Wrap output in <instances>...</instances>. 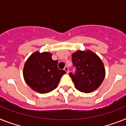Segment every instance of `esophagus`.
I'll return each instance as SVG.
<instances>
[{"label":"esophagus","instance_id":"34e87169","mask_svg":"<svg viewBox=\"0 0 126 126\" xmlns=\"http://www.w3.org/2000/svg\"><path fill=\"white\" fill-rule=\"evenodd\" d=\"M64 71H65V72L67 73H69V69H68V67H67V66H65V67H64Z\"/></svg>","mask_w":126,"mask_h":126}]
</instances>
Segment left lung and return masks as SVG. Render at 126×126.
Segmentation results:
<instances>
[{
	"label": "left lung",
	"mask_w": 126,
	"mask_h": 126,
	"mask_svg": "<svg viewBox=\"0 0 126 126\" xmlns=\"http://www.w3.org/2000/svg\"><path fill=\"white\" fill-rule=\"evenodd\" d=\"M71 55L77 71L75 75L69 73V76L76 89L84 93L98 89L106 76L104 65L100 58L89 49L78 50Z\"/></svg>",
	"instance_id": "obj_1"
}]
</instances>
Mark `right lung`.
I'll return each mask as SVG.
<instances>
[{
    "label": "right lung",
    "instance_id": "1",
    "mask_svg": "<svg viewBox=\"0 0 126 126\" xmlns=\"http://www.w3.org/2000/svg\"><path fill=\"white\" fill-rule=\"evenodd\" d=\"M48 51L34 52L28 57L23 68L25 82L33 91L47 93L57 88L61 77L65 73L58 68V61L52 60Z\"/></svg>",
    "mask_w": 126,
    "mask_h": 126
}]
</instances>
